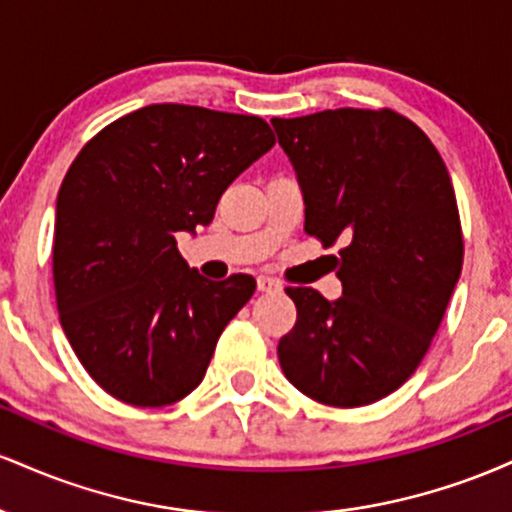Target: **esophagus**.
I'll list each match as a JSON object with an SVG mask.
<instances>
[{
	"instance_id": "esophagus-1",
	"label": "esophagus",
	"mask_w": 512,
	"mask_h": 512,
	"mask_svg": "<svg viewBox=\"0 0 512 512\" xmlns=\"http://www.w3.org/2000/svg\"><path fill=\"white\" fill-rule=\"evenodd\" d=\"M257 289H260L262 293H279L281 286H279V281L269 279V276H257Z\"/></svg>"
}]
</instances>
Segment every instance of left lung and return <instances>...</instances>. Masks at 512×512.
<instances>
[{
	"instance_id": "8db88e82",
	"label": "left lung",
	"mask_w": 512,
	"mask_h": 512,
	"mask_svg": "<svg viewBox=\"0 0 512 512\" xmlns=\"http://www.w3.org/2000/svg\"><path fill=\"white\" fill-rule=\"evenodd\" d=\"M272 125L305 204V233L342 238V298L286 289L296 327L279 363L332 407L378 402L411 378L462 272V228L443 158L392 110H322Z\"/></svg>"
}]
</instances>
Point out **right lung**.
Here are the masks:
<instances>
[{
    "label": "right lung",
    "instance_id": "right-lung-1",
    "mask_svg": "<svg viewBox=\"0 0 512 512\" xmlns=\"http://www.w3.org/2000/svg\"><path fill=\"white\" fill-rule=\"evenodd\" d=\"M272 146L262 117L161 103L76 156L57 195L52 276L62 330L108 395L166 407L202 383L255 279H204L175 236L209 226L226 187Z\"/></svg>",
    "mask_w": 512,
    "mask_h": 512
}]
</instances>
